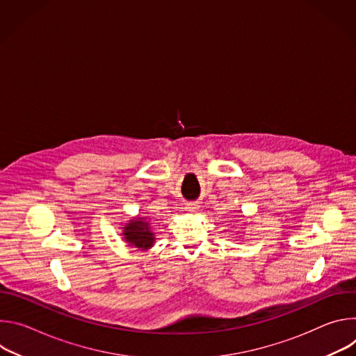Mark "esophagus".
<instances>
[{
	"instance_id": "1",
	"label": "esophagus",
	"mask_w": 356,
	"mask_h": 356,
	"mask_svg": "<svg viewBox=\"0 0 356 356\" xmlns=\"http://www.w3.org/2000/svg\"><path fill=\"white\" fill-rule=\"evenodd\" d=\"M184 209H186V211H188V213H194V211L198 210V206L194 204V202H188V204H186Z\"/></svg>"
}]
</instances>
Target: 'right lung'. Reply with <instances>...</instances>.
I'll use <instances>...</instances> for the list:
<instances>
[{
  "mask_svg": "<svg viewBox=\"0 0 356 356\" xmlns=\"http://www.w3.org/2000/svg\"><path fill=\"white\" fill-rule=\"evenodd\" d=\"M124 228V239L140 249V250H146L150 246H154L155 243V234L150 231V222L146 218H134L131 220Z\"/></svg>",
  "mask_w": 356,
  "mask_h": 356,
  "instance_id": "add662e5",
  "label": "right lung"
}]
</instances>
